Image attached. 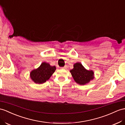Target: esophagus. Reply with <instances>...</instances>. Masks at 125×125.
Segmentation results:
<instances>
[{
    "label": "esophagus",
    "instance_id": "1",
    "mask_svg": "<svg viewBox=\"0 0 125 125\" xmlns=\"http://www.w3.org/2000/svg\"><path fill=\"white\" fill-rule=\"evenodd\" d=\"M62 69H66V65H65L64 66V67H63V68H62Z\"/></svg>",
    "mask_w": 125,
    "mask_h": 125
}]
</instances>
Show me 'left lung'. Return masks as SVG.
<instances>
[{"instance_id": "1", "label": "left lung", "mask_w": 125, "mask_h": 125, "mask_svg": "<svg viewBox=\"0 0 125 125\" xmlns=\"http://www.w3.org/2000/svg\"><path fill=\"white\" fill-rule=\"evenodd\" d=\"M73 79L77 83L83 85L88 83L94 79V72L88 71L80 63L74 64V68L70 71Z\"/></svg>"}]
</instances>
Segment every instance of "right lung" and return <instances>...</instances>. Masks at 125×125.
Wrapping results in <instances>:
<instances>
[{
  "instance_id": "1",
  "label": "right lung",
  "mask_w": 125,
  "mask_h": 125,
  "mask_svg": "<svg viewBox=\"0 0 125 125\" xmlns=\"http://www.w3.org/2000/svg\"><path fill=\"white\" fill-rule=\"evenodd\" d=\"M55 70V66H51L49 63L43 62L38 69L31 72V78L35 83H43L50 79Z\"/></svg>"
}]
</instances>
